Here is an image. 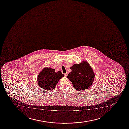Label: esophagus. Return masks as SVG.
Instances as JSON below:
<instances>
[{"label": "esophagus", "mask_w": 129, "mask_h": 129, "mask_svg": "<svg viewBox=\"0 0 129 129\" xmlns=\"http://www.w3.org/2000/svg\"><path fill=\"white\" fill-rule=\"evenodd\" d=\"M64 76H66V77H67V75H68V73H64Z\"/></svg>", "instance_id": "obj_1"}]
</instances>
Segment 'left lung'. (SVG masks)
Returning a JSON list of instances; mask_svg holds the SVG:
<instances>
[{
    "label": "left lung",
    "mask_w": 129,
    "mask_h": 129,
    "mask_svg": "<svg viewBox=\"0 0 129 129\" xmlns=\"http://www.w3.org/2000/svg\"><path fill=\"white\" fill-rule=\"evenodd\" d=\"M72 72L67 78L73 84L75 89L78 91L88 89L94 81L95 75L92 69L85 61L70 67Z\"/></svg>",
    "instance_id": "1"
}]
</instances>
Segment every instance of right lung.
I'll return each instance as SVG.
<instances>
[{
	"label": "right lung",
	"mask_w": 129,
	"mask_h": 129,
	"mask_svg": "<svg viewBox=\"0 0 129 129\" xmlns=\"http://www.w3.org/2000/svg\"><path fill=\"white\" fill-rule=\"evenodd\" d=\"M64 76L61 71L57 73L55 69L44 68L38 76V82L40 87L43 89L52 91L60 79Z\"/></svg>",
	"instance_id": "obj_1"
}]
</instances>
